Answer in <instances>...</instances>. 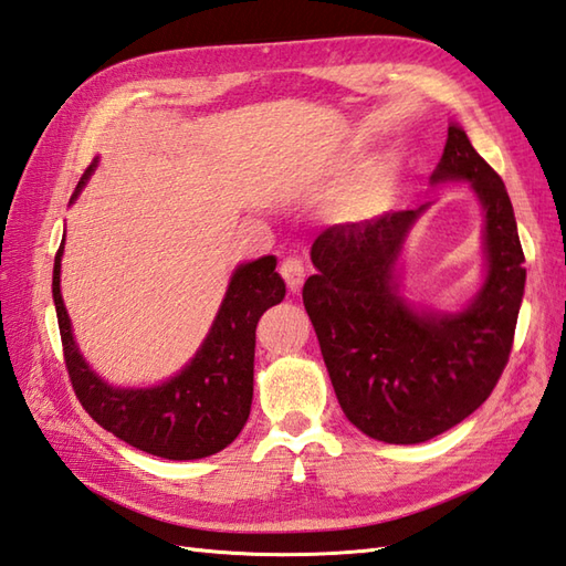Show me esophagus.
<instances>
[{
    "mask_svg": "<svg viewBox=\"0 0 566 566\" xmlns=\"http://www.w3.org/2000/svg\"><path fill=\"white\" fill-rule=\"evenodd\" d=\"M280 274L284 276V282H286V286H290V292H298V290H302L304 276H306L304 262L296 260V258H286L280 264Z\"/></svg>",
    "mask_w": 566,
    "mask_h": 566,
    "instance_id": "34e87169",
    "label": "esophagus"
}]
</instances>
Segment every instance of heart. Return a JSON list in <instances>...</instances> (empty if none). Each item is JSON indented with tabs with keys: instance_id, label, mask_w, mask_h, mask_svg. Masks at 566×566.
I'll use <instances>...</instances> for the list:
<instances>
[{
	"instance_id": "heart-1",
	"label": "heart",
	"mask_w": 566,
	"mask_h": 566,
	"mask_svg": "<svg viewBox=\"0 0 566 566\" xmlns=\"http://www.w3.org/2000/svg\"><path fill=\"white\" fill-rule=\"evenodd\" d=\"M391 182H394V170L391 165H381L377 167L375 172H371L363 187H359L357 197H355V203L363 211H371V209H379L384 199L389 197V189H391Z\"/></svg>"
}]
</instances>
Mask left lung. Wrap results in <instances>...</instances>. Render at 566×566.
Segmentation results:
<instances>
[{"instance_id": "1", "label": "left lung", "mask_w": 566, "mask_h": 566, "mask_svg": "<svg viewBox=\"0 0 566 566\" xmlns=\"http://www.w3.org/2000/svg\"><path fill=\"white\" fill-rule=\"evenodd\" d=\"M469 182L484 209V282L460 311L406 302L399 258L413 211L331 226L311 245L318 270L304 284L343 413L389 444L426 442L474 413L509 363L525 292L523 248L503 179L450 124L430 185Z\"/></svg>"}]
</instances>
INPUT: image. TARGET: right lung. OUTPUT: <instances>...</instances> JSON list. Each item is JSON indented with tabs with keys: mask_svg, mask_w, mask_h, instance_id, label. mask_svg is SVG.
Instances as JSON below:
<instances>
[{
	"mask_svg": "<svg viewBox=\"0 0 566 566\" xmlns=\"http://www.w3.org/2000/svg\"><path fill=\"white\" fill-rule=\"evenodd\" d=\"M97 163L94 158L84 170L70 203L77 201ZM63 248L65 235L53 264V302L67 375L84 411L118 440L165 460H201L228 448L250 416L258 321L286 294L274 272L276 258L238 264L207 338L175 377L155 387H114L82 357L72 333L60 294Z\"/></svg>",
	"mask_w": 566,
	"mask_h": 566,
	"instance_id": "1",
	"label": "right lung"
}]
</instances>
